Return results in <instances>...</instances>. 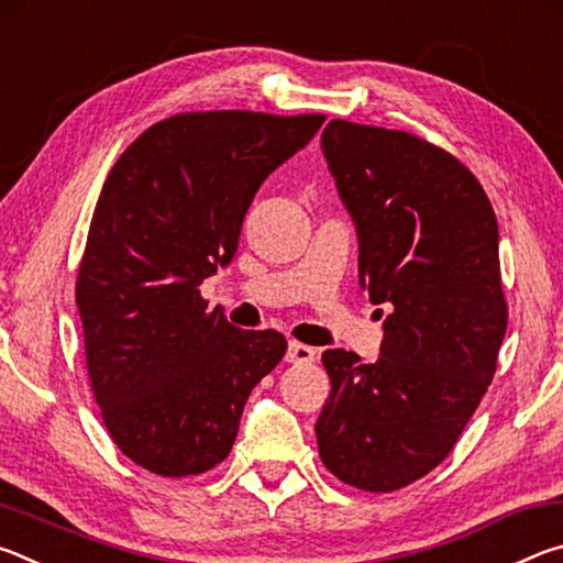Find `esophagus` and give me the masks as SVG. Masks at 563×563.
I'll return each instance as SVG.
<instances>
[{
	"instance_id": "34e87169",
	"label": "esophagus",
	"mask_w": 563,
	"mask_h": 563,
	"mask_svg": "<svg viewBox=\"0 0 563 563\" xmlns=\"http://www.w3.org/2000/svg\"><path fill=\"white\" fill-rule=\"evenodd\" d=\"M285 360L292 362V365H310V362L316 360V350L308 345H300V342H290Z\"/></svg>"
}]
</instances>
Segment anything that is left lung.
I'll return each instance as SVG.
<instances>
[{
  "mask_svg": "<svg viewBox=\"0 0 563 563\" xmlns=\"http://www.w3.org/2000/svg\"><path fill=\"white\" fill-rule=\"evenodd\" d=\"M320 144L357 225L360 285L393 312L375 362L322 352L318 450L350 487L395 492L452 452L497 373V216L472 170L415 133L332 119Z\"/></svg>",
  "mask_w": 563,
  "mask_h": 563,
  "instance_id": "8db88e82",
  "label": "left lung"
}]
</instances>
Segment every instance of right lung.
Wrapping results in <instances>:
<instances>
[{"label": "right lung", "mask_w": 563, "mask_h": 563, "mask_svg": "<svg viewBox=\"0 0 563 563\" xmlns=\"http://www.w3.org/2000/svg\"><path fill=\"white\" fill-rule=\"evenodd\" d=\"M325 117L176 113L113 164L76 278L89 383L119 450L161 476L203 474L235 442L253 387L283 360L275 330H241L201 285L238 251L245 211Z\"/></svg>", "instance_id": "1"}]
</instances>
